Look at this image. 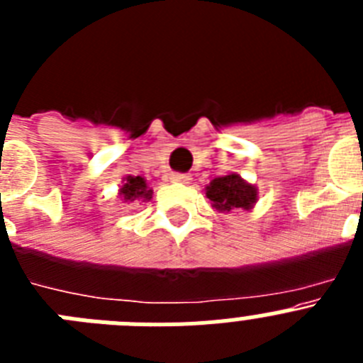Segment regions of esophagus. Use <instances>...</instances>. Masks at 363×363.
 I'll use <instances>...</instances> for the list:
<instances>
[{"label": "esophagus", "instance_id": "obj_1", "mask_svg": "<svg viewBox=\"0 0 363 363\" xmlns=\"http://www.w3.org/2000/svg\"><path fill=\"white\" fill-rule=\"evenodd\" d=\"M171 182H174V184H191L192 182V176L191 174H184V172H174V174H171Z\"/></svg>", "mask_w": 363, "mask_h": 363}]
</instances>
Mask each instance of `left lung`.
Returning a JSON list of instances; mask_svg holds the SVG:
<instances>
[{"label": "left lung", "instance_id": "1", "mask_svg": "<svg viewBox=\"0 0 363 363\" xmlns=\"http://www.w3.org/2000/svg\"><path fill=\"white\" fill-rule=\"evenodd\" d=\"M205 196L209 198L213 209L218 213L251 211L258 200V189L236 172H230L214 178L205 187Z\"/></svg>", "mask_w": 363, "mask_h": 363}]
</instances>
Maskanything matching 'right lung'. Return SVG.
<instances>
[{
	"label": "right lung",
	"instance_id": "obj_1",
	"mask_svg": "<svg viewBox=\"0 0 363 363\" xmlns=\"http://www.w3.org/2000/svg\"><path fill=\"white\" fill-rule=\"evenodd\" d=\"M120 198L123 201H149L152 198V189L142 176H125L123 185L120 187Z\"/></svg>",
	"mask_w": 363,
	"mask_h": 363
}]
</instances>
